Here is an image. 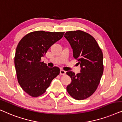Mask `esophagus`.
Returning <instances> with one entry per match:
<instances>
[{"instance_id":"34e87169","label":"esophagus","mask_w":122,"mask_h":122,"mask_svg":"<svg viewBox=\"0 0 122 122\" xmlns=\"http://www.w3.org/2000/svg\"><path fill=\"white\" fill-rule=\"evenodd\" d=\"M66 71H64V70H60V75H64L66 74Z\"/></svg>"}]
</instances>
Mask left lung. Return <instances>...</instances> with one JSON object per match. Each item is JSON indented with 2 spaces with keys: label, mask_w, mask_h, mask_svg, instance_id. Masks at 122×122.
Here are the masks:
<instances>
[{
  "label": "left lung",
  "mask_w": 122,
  "mask_h": 122,
  "mask_svg": "<svg viewBox=\"0 0 122 122\" xmlns=\"http://www.w3.org/2000/svg\"><path fill=\"white\" fill-rule=\"evenodd\" d=\"M64 37L81 67L80 72L76 75L72 71L66 72L72 80L66 89L75 99H85L95 92L100 83L104 70L103 52L95 38L86 32H66Z\"/></svg>",
  "instance_id": "left-lung-1"
}]
</instances>
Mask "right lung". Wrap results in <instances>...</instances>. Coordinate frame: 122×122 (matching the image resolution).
Returning a JSON list of instances; mask_svg holds the SVG:
<instances>
[{
    "instance_id": "right-lung-1",
    "label": "right lung",
    "mask_w": 122,
    "mask_h": 122,
    "mask_svg": "<svg viewBox=\"0 0 122 122\" xmlns=\"http://www.w3.org/2000/svg\"><path fill=\"white\" fill-rule=\"evenodd\" d=\"M64 33L32 32L23 37L18 44L14 57L18 81L30 96L37 97L45 93L52 80L59 75V68L48 67L41 61V57L52 45L62 38Z\"/></svg>"
}]
</instances>
